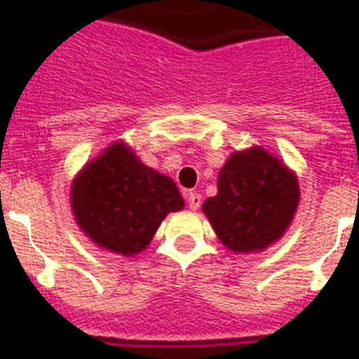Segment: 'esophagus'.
<instances>
[{
	"label": "esophagus",
	"mask_w": 359,
	"mask_h": 359,
	"mask_svg": "<svg viewBox=\"0 0 359 359\" xmlns=\"http://www.w3.org/2000/svg\"><path fill=\"white\" fill-rule=\"evenodd\" d=\"M185 200H187L189 208L193 211L198 210L200 204H202V196H200L196 191H187V193H185Z\"/></svg>",
	"instance_id": "34e87169"
}]
</instances>
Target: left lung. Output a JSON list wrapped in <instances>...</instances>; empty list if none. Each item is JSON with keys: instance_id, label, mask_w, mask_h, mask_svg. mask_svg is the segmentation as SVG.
Instances as JSON below:
<instances>
[{"instance_id": "8db88e82", "label": "left lung", "mask_w": 359, "mask_h": 359, "mask_svg": "<svg viewBox=\"0 0 359 359\" xmlns=\"http://www.w3.org/2000/svg\"><path fill=\"white\" fill-rule=\"evenodd\" d=\"M299 202L298 177L262 148L232 154L221 168L217 194L202 210L224 247L262 251L290 226Z\"/></svg>"}]
</instances>
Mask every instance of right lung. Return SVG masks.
Here are the masks:
<instances>
[{
    "mask_svg": "<svg viewBox=\"0 0 359 359\" xmlns=\"http://www.w3.org/2000/svg\"><path fill=\"white\" fill-rule=\"evenodd\" d=\"M71 208L93 243L133 257L149 245L168 213L182 210L183 198L170 177L116 142L74 177Z\"/></svg>",
    "mask_w": 359,
    "mask_h": 359,
    "instance_id": "obj_1",
    "label": "right lung"
}]
</instances>
